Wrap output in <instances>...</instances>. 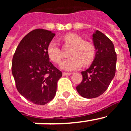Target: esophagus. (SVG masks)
Listing matches in <instances>:
<instances>
[{
  "label": "esophagus",
  "instance_id": "1",
  "mask_svg": "<svg viewBox=\"0 0 131 131\" xmlns=\"http://www.w3.org/2000/svg\"><path fill=\"white\" fill-rule=\"evenodd\" d=\"M62 74H63V76L70 75H71V73H66V72H63V73H62Z\"/></svg>",
  "mask_w": 131,
  "mask_h": 131
}]
</instances>
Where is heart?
<instances>
[{
    "label": "heart",
    "mask_w": 131,
    "mask_h": 131,
    "mask_svg": "<svg viewBox=\"0 0 131 131\" xmlns=\"http://www.w3.org/2000/svg\"><path fill=\"white\" fill-rule=\"evenodd\" d=\"M66 43L73 47L69 56L60 64L62 69L67 71H73L82 66L90 64L95 57V48L91 42L75 33H69L63 39ZM47 54L50 59L56 63H59L63 59V54L57 42L52 40L47 47Z\"/></svg>",
    "instance_id": "1"
}]
</instances>
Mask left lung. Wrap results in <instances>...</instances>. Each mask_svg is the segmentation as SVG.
<instances>
[{"label": "left lung", "mask_w": 131, "mask_h": 131, "mask_svg": "<svg viewBox=\"0 0 131 131\" xmlns=\"http://www.w3.org/2000/svg\"><path fill=\"white\" fill-rule=\"evenodd\" d=\"M95 58L89 69L81 72L83 81L76 87L80 95L94 98L102 94L115 74L117 54L112 40L100 31L92 35Z\"/></svg>", "instance_id": "obj_1"}]
</instances>
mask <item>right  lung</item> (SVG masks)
Wrapping results in <instances>:
<instances>
[{"instance_id": "1", "label": "right lung", "mask_w": 131, "mask_h": 131, "mask_svg": "<svg viewBox=\"0 0 131 131\" xmlns=\"http://www.w3.org/2000/svg\"><path fill=\"white\" fill-rule=\"evenodd\" d=\"M55 33L37 29L21 40L14 54L12 72L18 92L35 104L45 105L56 93L62 71L50 62L47 47Z\"/></svg>"}]
</instances>
